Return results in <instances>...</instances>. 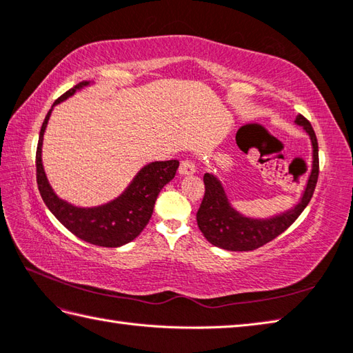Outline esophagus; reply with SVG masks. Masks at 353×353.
I'll use <instances>...</instances> for the list:
<instances>
[{"label":"esophagus","mask_w":353,"mask_h":353,"mask_svg":"<svg viewBox=\"0 0 353 353\" xmlns=\"http://www.w3.org/2000/svg\"><path fill=\"white\" fill-rule=\"evenodd\" d=\"M179 172L181 174L186 176V174H192L196 172V163L191 161V159H185V161L181 162V167H179Z\"/></svg>","instance_id":"1"}]
</instances>
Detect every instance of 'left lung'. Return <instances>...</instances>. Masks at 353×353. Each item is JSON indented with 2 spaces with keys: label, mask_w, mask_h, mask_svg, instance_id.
<instances>
[{
  "label": "left lung",
  "mask_w": 353,
  "mask_h": 353,
  "mask_svg": "<svg viewBox=\"0 0 353 353\" xmlns=\"http://www.w3.org/2000/svg\"><path fill=\"white\" fill-rule=\"evenodd\" d=\"M295 122L306 130L314 147L312 171H310L306 191L303 194L301 202L292 211H288L277 217L268 220L248 219L231 208L222 185L212 174L206 172L203 176L205 194L197 211V225L210 243L228 251H254L269 243V241H272L274 239H277L305 211L310 199L314 196L316 181H319V142H316L312 125H310V122L305 116L299 114Z\"/></svg>",
  "instance_id": "obj_1"
}]
</instances>
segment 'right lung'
I'll return each instance as SVG.
<instances>
[{
    "mask_svg": "<svg viewBox=\"0 0 353 353\" xmlns=\"http://www.w3.org/2000/svg\"><path fill=\"white\" fill-rule=\"evenodd\" d=\"M87 84L88 82H79L59 96L53 105L67 99L76 90ZM50 113L52 110L47 113L41 127L37 147V183L46 206L68 231L92 245L117 248L134 240L148 225L159 192L176 176L179 161L153 162L143 167L125 192L113 202L98 208H76L57 197L47 182L41 163V145Z\"/></svg>",
    "mask_w": 353,
    "mask_h": 353,
    "instance_id": "right-lung-1",
    "label": "right lung"
}]
</instances>
